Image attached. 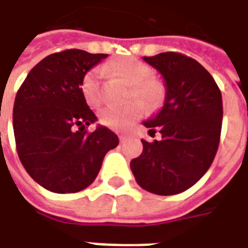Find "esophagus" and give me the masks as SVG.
<instances>
[{"label":"esophagus","mask_w":248,"mask_h":248,"mask_svg":"<svg viewBox=\"0 0 248 248\" xmlns=\"http://www.w3.org/2000/svg\"><path fill=\"white\" fill-rule=\"evenodd\" d=\"M127 138H129V135H124V134H121V135H119V140H121V142H124V140H126Z\"/></svg>","instance_id":"34e87169"}]
</instances>
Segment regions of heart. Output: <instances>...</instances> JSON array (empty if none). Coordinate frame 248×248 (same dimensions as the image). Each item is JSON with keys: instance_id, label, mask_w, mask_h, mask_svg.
<instances>
[{"instance_id": "1", "label": "heart", "mask_w": 248, "mask_h": 248, "mask_svg": "<svg viewBox=\"0 0 248 248\" xmlns=\"http://www.w3.org/2000/svg\"><path fill=\"white\" fill-rule=\"evenodd\" d=\"M105 72L114 73L126 81L130 87V97L138 102H130L124 106H108L100 111V122L113 130H126L134 121L140 118L143 109H156L160 105L164 89L160 81L150 78L151 68L147 64L135 58L121 59L114 63H108L104 68H93L84 75L81 81V93L88 105L96 108L102 102L101 81Z\"/></svg>"}]
</instances>
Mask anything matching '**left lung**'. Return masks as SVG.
Returning a JSON list of instances; mask_svg holds the SVG:
<instances>
[{
    "mask_svg": "<svg viewBox=\"0 0 248 248\" xmlns=\"http://www.w3.org/2000/svg\"><path fill=\"white\" fill-rule=\"evenodd\" d=\"M164 78L166 98L155 117L143 124L160 140L143 143L140 156L130 163L143 189L160 196L189 189L212 166L222 127V96L205 68L179 52L144 56Z\"/></svg>",
    "mask_w": 248,
    "mask_h": 248,
    "instance_id": "1",
    "label": "left lung"
}]
</instances>
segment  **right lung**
I'll return each mask as SVG.
<instances>
[{
	"instance_id": "1",
	"label": "right lung",
	"mask_w": 248,
	"mask_h": 248,
	"mask_svg": "<svg viewBox=\"0 0 248 248\" xmlns=\"http://www.w3.org/2000/svg\"><path fill=\"white\" fill-rule=\"evenodd\" d=\"M106 54L65 49L40 60L16 92L13 129L27 173L54 193H76L94 181L106 152L118 146L111 130L98 126L81 93L84 75Z\"/></svg>"
}]
</instances>
